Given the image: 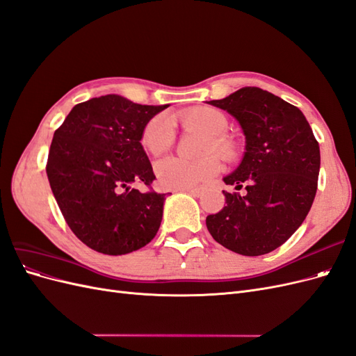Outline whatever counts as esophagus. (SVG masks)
Listing matches in <instances>:
<instances>
[{"label":"esophagus","instance_id":"1","mask_svg":"<svg viewBox=\"0 0 356 356\" xmlns=\"http://www.w3.org/2000/svg\"><path fill=\"white\" fill-rule=\"evenodd\" d=\"M186 193H188V195H191V196H195V197H199L200 196V188H187V190H184Z\"/></svg>","mask_w":356,"mask_h":356}]
</instances>
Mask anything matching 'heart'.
Wrapping results in <instances>:
<instances>
[{"label": "heart", "instance_id": "1", "mask_svg": "<svg viewBox=\"0 0 356 356\" xmlns=\"http://www.w3.org/2000/svg\"><path fill=\"white\" fill-rule=\"evenodd\" d=\"M178 120L186 127L197 129L208 138L203 153H217L220 157L230 160L234 156V145L221 136L229 126L224 113L212 106H193L181 111ZM174 122L166 114H157L149 120L141 136V144L149 154L160 156L166 153L174 144ZM220 172V161L209 156L196 161H187L178 157L159 160L154 166L157 184L163 190H187L209 181Z\"/></svg>", "mask_w": 356, "mask_h": 356}]
</instances>
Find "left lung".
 <instances>
[{
    "instance_id": "8db88e82",
    "label": "left lung",
    "mask_w": 356,
    "mask_h": 356,
    "mask_svg": "<svg viewBox=\"0 0 356 356\" xmlns=\"http://www.w3.org/2000/svg\"><path fill=\"white\" fill-rule=\"evenodd\" d=\"M233 115L245 135L239 166L222 181L225 207L207 217L212 238L248 257L272 252L303 224L314 203L321 166L319 144L305 114L273 93L243 88L209 101Z\"/></svg>"
}]
</instances>
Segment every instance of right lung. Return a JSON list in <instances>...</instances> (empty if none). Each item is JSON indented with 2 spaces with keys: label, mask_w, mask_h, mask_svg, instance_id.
Here are the masks:
<instances>
[{
  "label": "right lung",
  "mask_w": 356,
  "mask_h": 356,
  "mask_svg": "<svg viewBox=\"0 0 356 356\" xmlns=\"http://www.w3.org/2000/svg\"><path fill=\"white\" fill-rule=\"evenodd\" d=\"M120 95L77 104L53 135L47 178L77 238L106 255H123L156 236L166 195L139 191L156 179L141 144L145 124L168 108Z\"/></svg>",
  "instance_id": "right-lung-1"
}]
</instances>
